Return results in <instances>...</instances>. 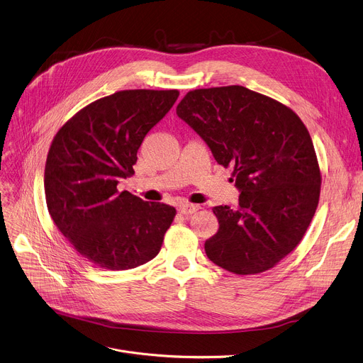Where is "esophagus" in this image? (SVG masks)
<instances>
[{
  "label": "esophagus",
  "mask_w": 363,
  "mask_h": 363,
  "mask_svg": "<svg viewBox=\"0 0 363 363\" xmlns=\"http://www.w3.org/2000/svg\"><path fill=\"white\" fill-rule=\"evenodd\" d=\"M199 208H200V206H199V204H189V203H185V204L179 206V213H181V214H184V216H189V214H192V213L199 211Z\"/></svg>",
  "instance_id": "esophagus-1"
}]
</instances>
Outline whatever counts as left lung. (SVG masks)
Masks as SVG:
<instances>
[{"label":"left lung","mask_w":363,"mask_h":363,"mask_svg":"<svg viewBox=\"0 0 363 363\" xmlns=\"http://www.w3.org/2000/svg\"><path fill=\"white\" fill-rule=\"evenodd\" d=\"M177 115L216 162L233 167L239 207H213L219 230L207 257L235 274L269 270L291 254L315 214L321 175L301 118L280 102L242 86L188 91Z\"/></svg>","instance_id":"obj_1"}]
</instances>
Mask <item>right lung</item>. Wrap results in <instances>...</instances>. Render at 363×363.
<instances>
[{
  "label": "right lung",
  "mask_w": 363,
  "mask_h": 363,
  "mask_svg": "<svg viewBox=\"0 0 363 363\" xmlns=\"http://www.w3.org/2000/svg\"><path fill=\"white\" fill-rule=\"evenodd\" d=\"M178 90H123L96 101L57 133L45 166L54 223L82 257L105 270L153 259L177 210L118 184L134 174L144 137L171 111Z\"/></svg>",
  "instance_id": "right-lung-1"
}]
</instances>
